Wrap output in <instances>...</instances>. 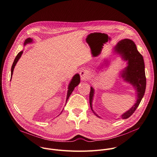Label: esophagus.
Segmentation results:
<instances>
[{"label": "esophagus", "mask_w": 157, "mask_h": 157, "mask_svg": "<svg viewBox=\"0 0 157 157\" xmlns=\"http://www.w3.org/2000/svg\"><path fill=\"white\" fill-rule=\"evenodd\" d=\"M80 77H81L82 80H85L88 78L90 74L87 71L83 70V71H82L80 72Z\"/></svg>", "instance_id": "esophagus-1"}]
</instances>
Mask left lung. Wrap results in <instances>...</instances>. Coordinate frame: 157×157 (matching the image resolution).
<instances>
[{"mask_svg":"<svg viewBox=\"0 0 157 157\" xmlns=\"http://www.w3.org/2000/svg\"><path fill=\"white\" fill-rule=\"evenodd\" d=\"M114 52L120 54L124 61H127V66L121 71L120 75L123 80L133 86L136 90V101L128 110L121 115L123 119L129 118L139 106L145 91L146 78L145 74V65L144 59L138 52L134 42L128 39L119 41L114 47ZM106 64V63H104ZM103 66L104 65L102 64ZM106 66V65H105ZM94 94V90L91 86L90 93V104L93 113L101 118L93 110L92 102Z\"/></svg>","mask_w":157,"mask_h":157,"instance_id":"obj_1","label":"left lung"}]
</instances>
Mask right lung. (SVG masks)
<instances>
[{
  "label": "right lung",
  "mask_w": 157,
  "mask_h": 157,
  "mask_svg": "<svg viewBox=\"0 0 157 157\" xmlns=\"http://www.w3.org/2000/svg\"><path fill=\"white\" fill-rule=\"evenodd\" d=\"M33 42V39H31V38H28L27 39L25 40V42L24 43V45L25 46L26 44H31ZM23 53V51H21L20 52V53H18V54L17 55V56H16L14 61H13V63L12 64V69H11V75L12 76L13 75V70H14V68L17 63V62L18 61V60L20 59V58H21L22 54ZM11 79H12V77H11ZM80 82V75L78 74H76L75 75H74V77H72L71 81L70 82L69 84V86H68V90H67V98H66V102H67L69 96H71V93H72V91H74L75 87H76Z\"/></svg>",
  "instance_id": "1"
}]
</instances>
